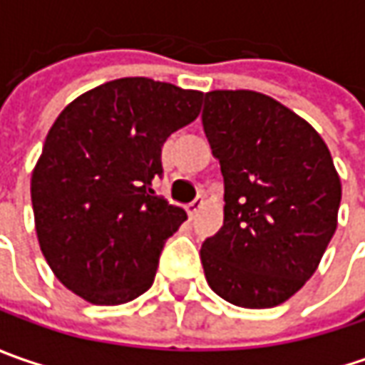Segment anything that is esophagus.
Here are the masks:
<instances>
[{
    "label": "esophagus",
    "mask_w": 365,
    "mask_h": 365,
    "mask_svg": "<svg viewBox=\"0 0 365 365\" xmlns=\"http://www.w3.org/2000/svg\"><path fill=\"white\" fill-rule=\"evenodd\" d=\"M203 203H205L203 197H197V199H195V201H192V203L187 207V211H189L190 217H197V213H199V211L203 209Z\"/></svg>",
    "instance_id": "1"
}]
</instances>
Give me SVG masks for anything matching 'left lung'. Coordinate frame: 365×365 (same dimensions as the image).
<instances>
[{"instance_id":"8db88e82","label":"left lung","mask_w":365,"mask_h":365,"mask_svg":"<svg viewBox=\"0 0 365 365\" xmlns=\"http://www.w3.org/2000/svg\"><path fill=\"white\" fill-rule=\"evenodd\" d=\"M203 130L225 182L223 227L201 245L211 290L235 307L270 309L315 274L341 203L323 138L276 99L209 91Z\"/></svg>"}]
</instances>
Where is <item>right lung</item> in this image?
Instances as JSON below:
<instances>
[{"label":"right lung","mask_w":365,"mask_h":365,"mask_svg":"<svg viewBox=\"0 0 365 365\" xmlns=\"http://www.w3.org/2000/svg\"><path fill=\"white\" fill-rule=\"evenodd\" d=\"M201 91L146 77L83 93L52 123L32 173L40 250L68 290L123 304L152 287L187 213L154 192L162 146L197 120Z\"/></svg>","instance_id":"right-lung-1"}]
</instances>
